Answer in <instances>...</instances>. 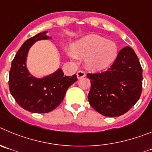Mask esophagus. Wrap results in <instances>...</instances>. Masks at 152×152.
Returning a JSON list of instances; mask_svg holds the SVG:
<instances>
[{
    "label": "esophagus",
    "instance_id": "obj_1",
    "mask_svg": "<svg viewBox=\"0 0 152 152\" xmlns=\"http://www.w3.org/2000/svg\"><path fill=\"white\" fill-rule=\"evenodd\" d=\"M85 77V73H84L83 71H79V72H77V79L83 78V77Z\"/></svg>",
    "mask_w": 152,
    "mask_h": 152
}]
</instances>
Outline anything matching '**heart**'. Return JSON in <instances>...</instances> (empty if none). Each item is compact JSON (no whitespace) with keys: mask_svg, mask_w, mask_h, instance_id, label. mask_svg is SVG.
<instances>
[{"mask_svg":"<svg viewBox=\"0 0 152 152\" xmlns=\"http://www.w3.org/2000/svg\"><path fill=\"white\" fill-rule=\"evenodd\" d=\"M70 58H84V66L91 72L106 69L116 60L119 48L116 42L97 35H89L75 42Z\"/></svg>","mask_w":152,"mask_h":152,"instance_id":"heart-1","label":"heart"}]
</instances>
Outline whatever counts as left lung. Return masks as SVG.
<instances>
[{"label": "left lung", "mask_w": 152, "mask_h": 152, "mask_svg": "<svg viewBox=\"0 0 152 152\" xmlns=\"http://www.w3.org/2000/svg\"><path fill=\"white\" fill-rule=\"evenodd\" d=\"M88 77L91 84L89 103L103 116H121L140 98L142 69L135 52L129 46L119 51L107 72L88 74Z\"/></svg>", "instance_id": "left-lung-1"}]
</instances>
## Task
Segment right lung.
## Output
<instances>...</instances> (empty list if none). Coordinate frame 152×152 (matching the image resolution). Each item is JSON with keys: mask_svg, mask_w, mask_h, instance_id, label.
<instances>
[{"mask_svg": "<svg viewBox=\"0 0 152 152\" xmlns=\"http://www.w3.org/2000/svg\"><path fill=\"white\" fill-rule=\"evenodd\" d=\"M48 31L28 39L20 48L11 63L9 88L16 102L24 110L33 113L51 112L59 105L70 86L77 80L76 75L64 76L61 68L43 77L29 73L26 60L32 45L37 41L51 39Z\"/></svg>", "mask_w": 152, "mask_h": 152, "instance_id": "add662e5", "label": "right lung"}]
</instances>
